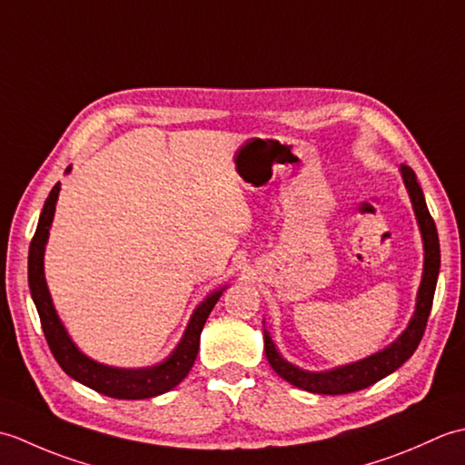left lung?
Returning a JSON list of instances; mask_svg holds the SVG:
<instances>
[{
	"mask_svg": "<svg viewBox=\"0 0 465 465\" xmlns=\"http://www.w3.org/2000/svg\"><path fill=\"white\" fill-rule=\"evenodd\" d=\"M400 173L411 200V207L413 213H416L423 243V273L416 298V310H413L408 328L403 330L388 348L375 351L368 355V358L338 365V368L331 370L310 371L298 368V365L283 358L278 348H275L270 330H265L263 322V348L265 355H268V361L280 378L290 381L295 388H302L312 393H322V396H340V393H351L363 388H370V385L383 380L385 375L393 373L400 365L406 363L421 341L440 275V240L436 223L431 220L426 205V197H423L416 173H413V170L408 165H400Z\"/></svg>",
	"mask_w": 465,
	"mask_h": 465,
	"instance_id": "left-lung-1",
	"label": "left lung"
}]
</instances>
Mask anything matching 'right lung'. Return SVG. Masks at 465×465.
<instances>
[{"mask_svg": "<svg viewBox=\"0 0 465 465\" xmlns=\"http://www.w3.org/2000/svg\"><path fill=\"white\" fill-rule=\"evenodd\" d=\"M69 172H72V165L67 167L65 173ZM59 190H62V185L55 183L54 190L47 195L42 215H39L34 240L29 243L27 255L29 292H32V300L37 308L39 320H42V328L49 350H52L59 368H62L69 378L87 385V388L95 390L97 393H104L107 398L147 400L162 396V393L173 390L175 385L190 373L192 365L197 358V350H200V335L207 315L212 313L213 305L222 298L227 285L212 292L210 295H205V300L200 302V305L193 310L190 322L185 325V331L180 343L175 345L173 351L167 355L163 361L147 365V368H115V365H107L92 360L90 355H85L74 343V340L69 338L65 325L59 320V315L54 308L52 293H49L45 282L44 255L49 238V227H52L55 215Z\"/></svg>", "mask_w": 465, "mask_h": 465, "instance_id": "1", "label": "right lung"}]
</instances>
